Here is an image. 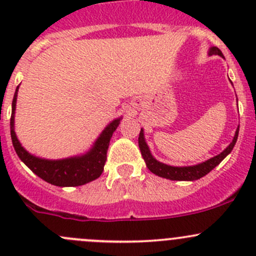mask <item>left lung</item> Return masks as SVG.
<instances>
[{
  "label": "left lung",
  "instance_id": "obj_1",
  "mask_svg": "<svg viewBox=\"0 0 256 256\" xmlns=\"http://www.w3.org/2000/svg\"><path fill=\"white\" fill-rule=\"evenodd\" d=\"M209 54L210 56H223V53L220 52V49L216 47H212L209 49ZM238 134L239 128H236V136H234L233 141H232L230 144L224 150L222 154H216V156L212 157V158L207 160L206 162H202V164H194V166H186V167H174V166H168L166 164H162V162L157 161L154 156L150 152L148 146H147L146 141H144V130L141 128L140 135H138V147H140L141 154H142L144 162H146V166L152 174H157L160 177L167 178V180H200L206 174H208L214 167L218 166L226 156L232 152L234 144H236V140H238Z\"/></svg>",
  "mask_w": 256,
  "mask_h": 256
}]
</instances>
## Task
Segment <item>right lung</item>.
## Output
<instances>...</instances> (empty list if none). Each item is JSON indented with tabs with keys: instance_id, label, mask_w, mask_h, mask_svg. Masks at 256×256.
Returning <instances> with one entry per match:
<instances>
[{
	"instance_id": "add662e5",
	"label": "right lung",
	"mask_w": 256,
	"mask_h": 256,
	"mask_svg": "<svg viewBox=\"0 0 256 256\" xmlns=\"http://www.w3.org/2000/svg\"><path fill=\"white\" fill-rule=\"evenodd\" d=\"M18 86L14 92V102H12V115H11V138L16 154L20 161L33 172L50 184L59 187H76L82 186L88 182L96 180L104 171L105 162H106V152L109 148L110 138H112L114 131L118 128L121 118H116L106 126L92 148L82 156L70 157L64 160H44L28 154L22 144L18 141L14 132V110H16Z\"/></svg>"
}]
</instances>
